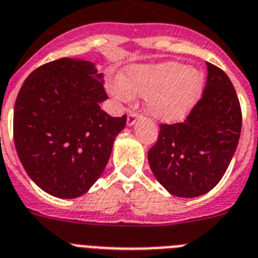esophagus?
<instances>
[{"mask_svg": "<svg viewBox=\"0 0 258 258\" xmlns=\"http://www.w3.org/2000/svg\"><path fill=\"white\" fill-rule=\"evenodd\" d=\"M138 119H139V114H136V112H130L128 116H127V125H134Z\"/></svg>", "mask_w": 258, "mask_h": 258, "instance_id": "34e87169", "label": "esophagus"}]
</instances>
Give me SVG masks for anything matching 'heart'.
Listing matches in <instances>:
<instances>
[{
    "label": "heart",
    "mask_w": 258,
    "mask_h": 258,
    "mask_svg": "<svg viewBox=\"0 0 258 258\" xmlns=\"http://www.w3.org/2000/svg\"><path fill=\"white\" fill-rule=\"evenodd\" d=\"M205 85L201 69L177 61L130 67L120 82L110 85L112 97L128 102L133 96L146 98L149 115L164 123H176L187 116L198 102Z\"/></svg>",
    "instance_id": "obj_1"
}]
</instances>
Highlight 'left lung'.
I'll list each match as a JSON object with an SVG mask.
<instances>
[{"mask_svg":"<svg viewBox=\"0 0 258 258\" xmlns=\"http://www.w3.org/2000/svg\"><path fill=\"white\" fill-rule=\"evenodd\" d=\"M202 98L183 123L160 125L148 162L156 179L172 196L196 198L224 176L239 144L241 110L232 82L207 62Z\"/></svg>","mask_w":258,"mask_h":258,"instance_id":"obj_1","label":"left lung"}]
</instances>
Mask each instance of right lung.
I'll list each match as a JSON object with an SVG mask.
<instances>
[{"mask_svg": "<svg viewBox=\"0 0 258 258\" xmlns=\"http://www.w3.org/2000/svg\"><path fill=\"white\" fill-rule=\"evenodd\" d=\"M106 99L103 73L89 60L47 62L23 82L14 106V143L43 191L77 198L101 177L127 122L101 110Z\"/></svg>", "mask_w": 258, "mask_h": 258, "instance_id": "right-lung-1", "label": "right lung"}]
</instances>
